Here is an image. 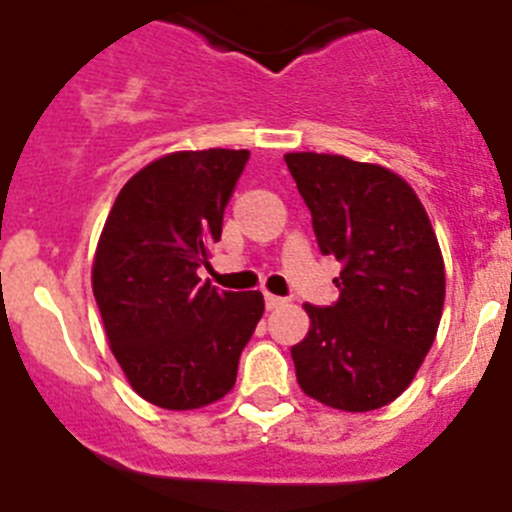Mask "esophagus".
<instances>
[{
    "label": "esophagus",
    "instance_id": "esophagus-1",
    "mask_svg": "<svg viewBox=\"0 0 512 512\" xmlns=\"http://www.w3.org/2000/svg\"><path fill=\"white\" fill-rule=\"evenodd\" d=\"M285 298H280V296H273V293H265V306H267V311H273V308H280V306H285Z\"/></svg>",
    "mask_w": 512,
    "mask_h": 512
}]
</instances>
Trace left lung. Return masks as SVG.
<instances>
[{
  "mask_svg": "<svg viewBox=\"0 0 512 512\" xmlns=\"http://www.w3.org/2000/svg\"><path fill=\"white\" fill-rule=\"evenodd\" d=\"M324 255L342 262L339 301L306 303L303 342L290 349L298 385L329 408L365 413L393 403L439 331L446 275L421 199L385 165L288 153Z\"/></svg>",
  "mask_w": 512,
  "mask_h": 512,
  "instance_id": "obj_1",
  "label": "left lung"
}]
</instances>
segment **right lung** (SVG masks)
Wrapping results in <instances>:
<instances>
[{"mask_svg":"<svg viewBox=\"0 0 512 512\" xmlns=\"http://www.w3.org/2000/svg\"><path fill=\"white\" fill-rule=\"evenodd\" d=\"M250 150H178L124 183L101 229L91 288L109 349L140 398L196 411L237 382L265 301L201 283Z\"/></svg>","mask_w":512,"mask_h":512,"instance_id":"obj_1","label":"right lung"}]
</instances>
